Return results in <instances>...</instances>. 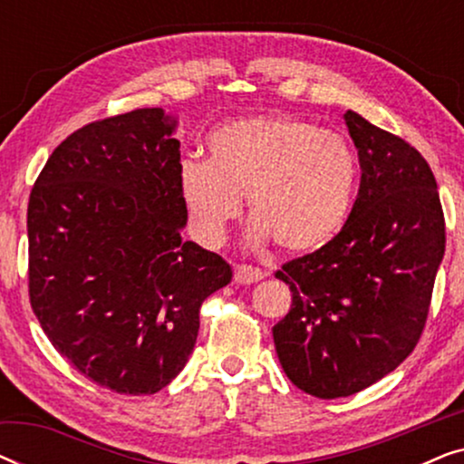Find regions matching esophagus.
<instances>
[{
	"label": "esophagus",
	"instance_id": "1",
	"mask_svg": "<svg viewBox=\"0 0 464 464\" xmlns=\"http://www.w3.org/2000/svg\"><path fill=\"white\" fill-rule=\"evenodd\" d=\"M264 278V272L259 268H253V266H245V264H238L237 268H234V281L238 285H253L257 281H262Z\"/></svg>",
	"mask_w": 464,
	"mask_h": 464
}]
</instances>
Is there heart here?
Returning <instances> with one entry per match:
<instances>
[{
  "label": "heart",
  "instance_id": "1",
  "mask_svg": "<svg viewBox=\"0 0 464 464\" xmlns=\"http://www.w3.org/2000/svg\"><path fill=\"white\" fill-rule=\"evenodd\" d=\"M208 160L188 158L179 192L196 238L219 246L240 218L243 196L253 245L306 253L325 245L351 208L357 162L335 132L294 116H256L208 135Z\"/></svg>",
  "mask_w": 464,
  "mask_h": 464
}]
</instances>
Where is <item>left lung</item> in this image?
Masks as SVG:
<instances>
[{
  "label": "left lung",
  "mask_w": 464,
  "mask_h": 464,
  "mask_svg": "<svg viewBox=\"0 0 464 464\" xmlns=\"http://www.w3.org/2000/svg\"><path fill=\"white\" fill-rule=\"evenodd\" d=\"M361 186L342 230L276 272L291 310L272 327L297 389L338 399L367 389L408 359L427 323L446 251L437 181L401 137L344 113Z\"/></svg>",
  "instance_id": "obj_1"
}]
</instances>
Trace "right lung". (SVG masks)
I'll list each match as a JSON object with an SVG mask.
<instances>
[{
	"label": "right lung",
	"mask_w": 464,
	"mask_h": 464,
	"mask_svg": "<svg viewBox=\"0 0 464 464\" xmlns=\"http://www.w3.org/2000/svg\"><path fill=\"white\" fill-rule=\"evenodd\" d=\"M175 126L160 107L82 126L29 196L31 308L75 370L120 395H154L186 367L202 302L232 281L181 240Z\"/></svg>",
	"instance_id": "1"
}]
</instances>
